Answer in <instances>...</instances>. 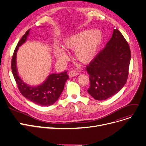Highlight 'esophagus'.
<instances>
[{
	"instance_id": "esophagus-1",
	"label": "esophagus",
	"mask_w": 146,
	"mask_h": 146,
	"mask_svg": "<svg viewBox=\"0 0 146 146\" xmlns=\"http://www.w3.org/2000/svg\"><path fill=\"white\" fill-rule=\"evenodd\" d=\"M78 74H79L78 72H77L75 71H70L69 72V75H70V76H71V77L76 76V75H78Z\"/></svg>"
}]
</instances>
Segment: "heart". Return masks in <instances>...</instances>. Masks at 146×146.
I'll return each mask as SVG.
<instances>
[{
    "label": "heart",
    "mask_w": 146,
    "mask_h": 146,
    "mask_svg": "<svg viewBox=\"0 0 146 146\" xmlns=\"http://www.w3.org/2000/svg\"><path fill=\"white\" fill-rule=\"evenodd\" d=\"M101 41L102 33L100 31L87 29L66 39L63 47L66 50L75 49L76 59L82 64H88L95 56ZM55 54L56 58L61 62L68 59V54L62 48H56Z\"/></svg>",
    "instance_id": "obj_1"
}]
</instances>
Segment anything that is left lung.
<instances>
[{"mask_svg":"<svg viewBox=\"0 0 146 146\" xmlns=\"http://www.w3.org/2000/svg\"><path fill=\"white\" fill-rule=\"evenodd\" d=\"M130 59L129 45L114 27L106 46L85 68L90 76V95L95 100H104L120 91L127 81Z\"/></svg>","mask_w":146,"mask_h":146,"instance_id":"obj_1","label":"left lung"}]
</instances>
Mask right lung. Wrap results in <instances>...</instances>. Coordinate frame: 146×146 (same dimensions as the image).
Masks as SVG:
<instances>
[{
	"label": "right lung",
	"instance_id": "right-lung-1",
	"mask_svg": "<svg viewBox=\"0 0 146 146\" xmlns=\"http://www.w3.org/2000/svg\"><path fill=\"white\" fill-rule=\"evenodd\" d=\"M30 29L26 32L19 41L13 54L11 68L18 88L22 95L37 105L49 106L58 100L64 88L65 83L69 78L67 71L59 74H52L48 76L46 81L39 86H30L25 83L19 76L16 65V52L19 46L26 41Z\"/></svg>",
	"mask_w": 146,
	"mask_h": 146
}]
</instances>
